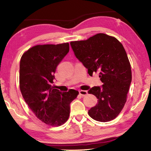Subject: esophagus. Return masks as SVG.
<instances>
[{"label":"esophagus","instance_id":"1","mask_svg":"<svg viewBox=\"0 0 151 151\" xmlns=\"http://www.w3.org/2000/svg\"><path fill=\"white\" fill-rule=\"evenodd\" d=\"M79 94H81V96H86V94H88V92L86 91H83V90H81V91H79Z\"/></svg>","mask_w":151,"mask_h":151}]
</instances>
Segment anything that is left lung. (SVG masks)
I'll return each mask as SVG.
<instances>
[{
  "label": "left lung",
  "instance_id": "obj_1",
  "mask_svg": "<svg viewBox=\"0 0 151 151\" xmlns=\"http://www.w3.org/2000/svg\"><path fill=\"white\" fill-rule=\"evenodd\" d=\"M76 57L93 76L99 73L101 86L89 89L98 99L88 111L92 119L108 122L119 115L127 101L132 81L131 64L123 46L116 38L99 33L86 40L70 42Z\"/></svg>",
  "mask_w": 151,
  "mask_h": 151
}]
</instances>
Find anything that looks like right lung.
<instances>
[{"label": "right lung", "mask_w": 151, "mask_h": 151, "mask_svg": "<svg viewBox=\"0 0 151 151\" xmlns=\"http://www.w3.org/2000/svg\"><path fill=\"white\" fill-rule=\"evenodd\" d=\"M69 51L68 42L36 45L22 55L20 62V89L25 102L38 119L58 127L67 121L70 104L78 94L70 89L60 92L52 86L54 74Z\"/></svg>", "instance_id": "right-lung-1"}]
</instances>
